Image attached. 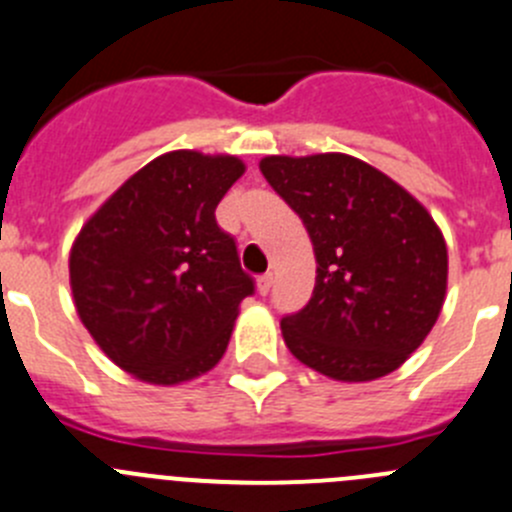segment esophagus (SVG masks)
I'll list each match as a JSON object with an SVG mask.
<instances>
[{"instance_id": "1", "label": "esophagus", "mask_w": 512, "mask_h": 512, "mask_svg": "<svg viewBox=\"0 0 512 512\" xmlns=\"http://www.w3.org/2000/svg\"><path fill=\"white\" fill-rule=\"evenodd\" d=\"M272 287V275L270 272H265V275H260V280H257V290H260V295H267Z\"/></svg>"}]
</instances>
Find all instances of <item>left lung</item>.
Segmentation results:
<instances>
[{
    "mask_svg": "<svg viewBox=\"0 0 512 512\" xmlns=\"http://www.w3.org/2000/svg\"><path fill=\"white\" fill-rule=\"evenodd\" d=\"M260 170L300 215L317 260L310 302L280 322L285 345L332 380L398 370L445 300L448 250L433 217L350 155L265 157Z\"/></svg>",
    "mask_w": 512,
    "mask_h": 512,
    "instance_id": "1",
    "label": "left lung"
}]
</instances>
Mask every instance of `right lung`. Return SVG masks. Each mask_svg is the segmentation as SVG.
<instances>
[{"mask_svg":"<svg viewBox=\"0 0 512 512\" xmlns=\"http://www.w3.org/2000/svg\"><path fill=\"white\" fill-rule=\"evenodd\" d=\"M245 172L237 157L177 150L142 167L82 227L69 257L74 305L122 370L175 385L225 355L255 295L215 210Z\"/></svg>","mask_w":512,"mask_h":512,"instance_id":"obj_1","label":"right lung"}]
</instances>
